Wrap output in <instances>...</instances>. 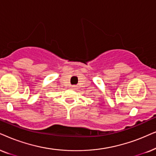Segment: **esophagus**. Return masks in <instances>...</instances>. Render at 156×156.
Returning <instances> with one entry per match:
<instances>
[{
  "instance_id": "esophagus-1",
  "label": "esophagus",
  "mask_w": 156,
  "mask_h": 156,
  "mask_svg": "<svg viewBox=\"0 0 156 156\" xmlns=\"http://www.w3.org/2000/svg\"><path fill=\"white\" fill-rule=\"evenodd\" d=\"M72 88H74V89H76V86H73Z\"/></svg>"
}]
</instances>
